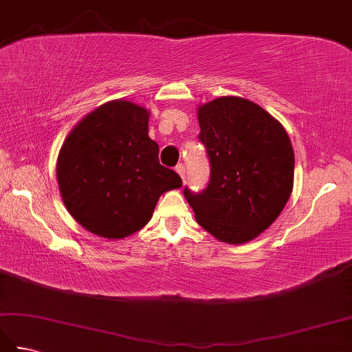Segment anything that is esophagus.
I'll return each instance as SVG.
<instances>
[{
  "label": "esophagus",
  "instance_id": "1",
  "mask_svg": "<svg viewBox=\"0 0 352 352\" xmlns=\"http://www.w3.org/2000/svg\"><path fill=\"white\" fill-rule=\"evenodd\" d=\"M175 170L178 172V175H180L183 180L186 178V168H184V164L183 163H180V164H177L175 166Z\"/></svg>",
  "mask_w": 352,
  "mask_h": 352
}]
</instances>
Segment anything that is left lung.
Listing matches in <instances>:
<instances>
[{
  "label": "left lung",
  "instance_id": "left-lung-1",
  "mask_svg": "<svg viewBox=\"0 0 352 352\" xmlns=\"http://www.w3.org/2000/svg\"><path fill=\"white\" fill-rule=\"evenodd\" d=\"M197 110L210 182L201 193L186 188L184 198L213 237L246 243L272 226L290 198L294 148L284 126L246 98L219 96Z\"/></svg>",
  "mask_w": 352,
  "mask_h": 352
}]
</instances>
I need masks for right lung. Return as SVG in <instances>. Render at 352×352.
Returning <instances> with one entry per match:
<instances>
[{
	"instance_id": "add662e5",
	"label": "right lung",
	"mask_w": 352,
	"mask_h": 352,
	"mask_svg": "<svg viewBox=\"0 0 352 352\" xmlns=\"http://www.w3.org/2000/svg\"><path fill=\"white\" fill-rule=\"evenodd\" d=\"M149 110L126 100L104 102L66 136L57 183L66 210L104 239H124L151 219L162 193L182 188L175 170L159 163L148 136Z\"/></svg>"
}]
</instances>
